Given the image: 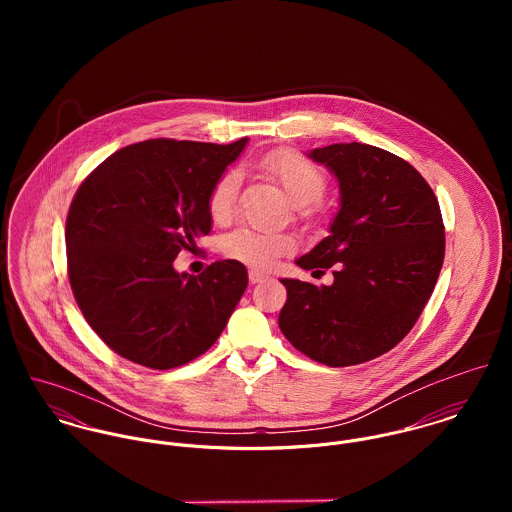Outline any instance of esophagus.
Segmentation results:
<instances>
[{"label": "esophagus", "instance_id": "esophagus-1", "mask_svg": "<svg viewBox=\"0 0 512 512\" xmlns=\"http://www.w3.org/2000/svg\"><path fill=\"white\" fill-rule=\"evenodd\" d=\"M248 280H250V284H260V282H264V280H268V276L266 274H262V272H250L248 274Z\"/></svg>", "mask_w": 512, "mask_h": 512}]
</instances>
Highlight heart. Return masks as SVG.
<instances>
[{
  "mask_svg": "<svg viewBox=\"0 0 512 512\" xmlns=\"http://www.w3.org/2000/svg\"><path fill=\"white\" fill-rule=\"evenodd\" d=\"M258 169L270 181L278 183L293 201L295 217L299 220L315 219L321 211V197L327 189L325 171L305 157L303 153L280 147L266 153L258 161ZM240 189L238 171L222 173L209 193V215L219 224L228 222L234 215ZM295 248V238L288 232H260L254 228H238L222 240V254L248 268L268 270L280 256L290 254Z\"/></svg>",
  "mask_w": 512,
  "mask_h": 512,
  "instance_id": "b5f03b06",
  "label": "heart"
}]
</instances>
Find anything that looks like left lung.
Wrapping results in <instances>:
<instances>
[{"mask_svg": "<svg viewBox=\"0 0 512 512\" xmlns=\"http://www.w3.org/2000/svg\"><path fill=\"white\" fill-rule=\"evenodd\" d=\"M309 157L337 175L341 209L331 234L295 264L335 268V282L282 280L278 323L305 357L361 365L394 349L422 315L443 264V219L428 181L386 149L333 144Z\"/></svg>", "mask_w": 512, "mask_h": 512, "instance_id": "1", "label": "left lung"}]
</instances>
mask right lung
<instances>
[{
  "instance_id": "right-lung-1",
  "label": "right lung",
  "mask_w": 512,
  "mask_h": 512,
  "mask_svg": "<svg viewBox=\"0 0 512 512\" xmlns=\"http://www.w3.org/2000/svg\"><path fill=\"white\" fill-rule=\"evenodd\" d=\"M246 142L146 140L118 149L80 183L65 228L69 282L116 355L169 370L219 339L248 286L246 268L220 260L189 276L173 260L211 232L209 193Z\"/></svg>"
}]
</instances>
